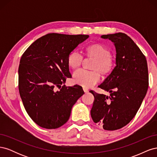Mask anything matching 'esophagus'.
I'll return each instance as SVG.
<instances>
[{
    "instance_id": "esophagus-1",
    "label": "esophagus",
    "mask_w": 157,
    "mask_h": 157,
    "mask_svg": "<svg viewBox=\"0 0 157 157\" xmlns=\"http://www.w3.org/2000/svg\"><path fill=\"white\" fill-rule=\"evenodd\" d=\"M83 90H84V92L85 93H87V92H88V91H89V90H88L87 88H85V87L83 88Z\"/></svg>"
}]
</instances>
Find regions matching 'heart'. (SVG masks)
I'll list each match as a JSON object with an SVG mask.
<instances>
[{"label":"heart","instance_id":"obj_1","mask_svg":"<svg viewBox=\"0 0 157 157\" xmlns=\"http://www.w3.org/2000/svg\"><path fill=\"white\" fill-rule=\"evenodd\" d=\"M85 55L88 58L94 59L92 65V69L94 71L78 70L73 75V80L75 84L84 87H91L100 79L99 71L104 76L111 73L115 66V61L111 56L110 50L105 46L99 43L88 46L85 48ZM82 61V56L78 52H71L68 56V65L73 70L78 69Z\"/></svg>","mask_w":157,"mask_h":157}]
</instances>
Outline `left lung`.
<instances>
[{"label":"left lung","mask_w":157,"mask_h":157,"mask_svg":"<svg viewBox=\"0 0 157 157\" xmlns=\"http://www.w3.org/2000/svg\"><path fill=\"white\" fill-rule=\"evenodd\" d=\"M113 42L116 66L98 87L109 92L106 96L91 90L94 101L91 117L105 130H116L128 124L135 117L149 86L145 56L130 36L122 33L103 35Z\"/></svg>","instance_id":"obj_1"}]
</instances>
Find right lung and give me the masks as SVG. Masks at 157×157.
Instances as JSON below:
<instances>
[{
  "instance_id": "obj_1",
  "label": "right lung",
  "mask_w": 157,
  "mask_h": 157,
  "mask_svg": "<svg viewBox=\"0 0 157 157\" xmlns=\"http://www.w3.org/2000/svg\"><path fill=\"white\" fill-rule=\"evenodd\" d=\"M88 37L49 33L35 40L22 55L19 92L27 114L40 127L56 129L65 124L73 105L84 94L78 85H61L71 78L69 55ZM56 87L61 88L59 91Z\"/></svg>"
}]
</instances>
